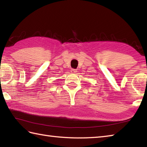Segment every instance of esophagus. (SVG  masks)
I'll use <instances>...</instances> for the list:
<instances>
[{"label": "esophagus", "instance_id": "esophagus-1", "mask_svg": "<svg viewBox=\"0 0 147 147\" xmlns=\"http://www.w3.org/2000/svg\"><path fill=\"white\" fill-rule=\"evenodd\" d=\"M71 72L72 73H76V72H77V70L75 69H71Z\"/></svg>", "mask_w": 147, "mask_h": 147}]
</instances>
